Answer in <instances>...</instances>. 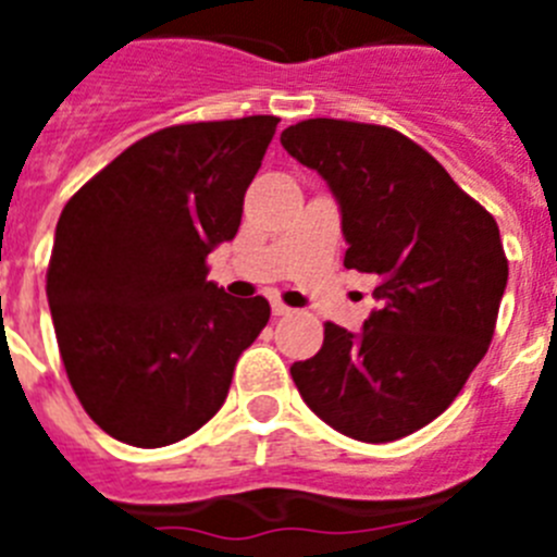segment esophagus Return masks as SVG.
<instances>
[{"instance_id": "34e87169", "label": "esophagus", "mask_w": 557, "mask_h": 557, "mask_svg": "<svg viewBox=\"0 0 557 557\" xmlns=\"http://www.w3.org/2000/svg\"><path fill=\"white\" fill-rule=\"evenodd\" d=\"M293 312V309L287 307V304H282V301H273V314H278V318H284V314H289Z\"/></svg>"}]
</instances>
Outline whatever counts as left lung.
<instances>
[{"mask_svg": "<svg viewBox=\"0 0 557 557\" xmlns=\"http://www.w3.org/2000/svg\"><path fill=\"white\" fill-rule=\"evenodd\" d=\"M282 145L337 198L343 264L379 278L362 332L326 323L321 351L289 368L293 382L343 435L398 441L435 421L488 351L508 284L499 225L393 127L307 120Z\"/></svg>", "mask_w": 557, "mask_h": 557, "instance_id": "left-lung-1", "label": "left lung"}]
</instances>
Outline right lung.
<instances>
[{
	"label": "right lung",
	"mask_w": 557,
	"mask_h": 557,
	"mask_svg": "<svg viewBox=\"0 0 557 557\" xmlns=\"http://www.w3.org/2000/svg\"><path fill=\"white\" fill-rule=\"evenodd\" d=\"M275 125L156 131L63 206L47 270L58 348L83 410L122 444L159 449L198 432L268 326L262 295L220 289L206 259L236 236Z\"/></svg>",
	"instance_id": "1"
}]
</instances>
